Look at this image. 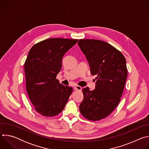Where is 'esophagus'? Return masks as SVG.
Segmentation results:
<instances>
[{"mask_svg": "<svg viewBox=\"0 0 149 149\" xmlns=\"http://www.w3.org/2000/svg\"><path fill=\"white\" fill-rule=\"evenodd\" d=\"M74 89L76 90H79V91H81L82 90V87L79 86H74Z\"/></svg>", "mask_w": 149, "mask_h": 149, "instance_id": "esophagus-1", "label": "esophagus"}]
</instances>
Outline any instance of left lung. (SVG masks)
<instances>
[{"label":"left lung","instance_id":"left-lung-1","mask_svg":"<svg viewBox=\"0 0 149 149\" xmlns=\"http://www.w3.org/2000/svg\"><path fill=\"white\" fill-rule=\"evenodd\" d=\"M78 44L88 62L91 74L97 77L93 91L88 87L82 90L79 111L89 120H100L110 115L120 101L127 77L125 58L104 41L79 39Z\"/></svg>","mask_w":149,"mask_h":149}]
</instances>
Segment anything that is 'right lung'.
<instances>
[{"instance_id":"right-lung-1","label":"right lung","mask_w":149,"mask_h":149,"mask_svg":"<svg viewBox=\"0 0 149 149\" xmlns=\"http://www.w3.org/2000/svg\"><path fill=\"white\" fill-rule=\"evenodd\" d=\"M78 39L50 38L30 49L24 68L26 89L35 110L46 117L59 114L68 100L72 88L56 79L62 67L63 56Z\"/></svg>"}]
</instances>
